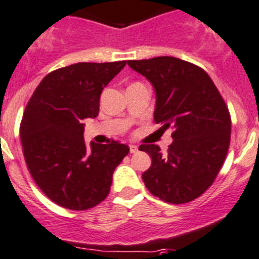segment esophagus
Instances as JSON below:
<instances>
[{
  "instance_id": "34e87169",
  "label": "esophagus",
  "mask_w": 259,
  "mask_h": 259,
  "mask_svg": "<svg viewBox=\"0 0 259 259\" xmlns=\"http://www.w3.org/2000/svg\"><path fill=\"white\" fill-rule=\"evenodd\" d=\"M129 149H130V153H135V152H138V146H135V144H130Z\"/></svg>"
}]
</instances>
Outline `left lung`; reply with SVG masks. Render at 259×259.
Listing matches in <instances>:
<instances>
[{"instance_id": "8db88e82", "label": "left lung", "mask_w": 259, "mask_h": 259, "mask_svg": "<svg viewBox=\"0 0 259 259\" xmlns=\"http://www.w3.org/2000/svg\"><path fill=\"white\" fill-rule=\"evenodd\" d=\"M127 65L143 75L156 93L154 122L172 127V143L163 154L154 144H142L152 165L143 172L147 189L174 204L188 203L216 179L230 146L231 118L208 74L171 56L133 60Z\"/></svg>"}]
</instances>
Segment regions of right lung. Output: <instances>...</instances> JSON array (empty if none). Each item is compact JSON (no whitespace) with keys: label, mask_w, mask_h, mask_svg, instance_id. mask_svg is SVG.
I'll list each match as a JSON object with an SVG mask.
<instances>
[{"label":"right lung","mask_w":259,"mask_h":259,"mask_svg":"<svg viewBox=\"0 0 259 259\" xmlns=\"http://www.w3.org/2000/svg\"><path fill=\"white\" fill-rule=\"evenodd\" d=\"M126 61L79 62L46 75L24 111L20 138L31 178L59 206L84 211L110 193L112 175L129 147L84 143V118L100 112L103 88Z\"/></svg>","instance_id":"obj_1"}]
</instances>
